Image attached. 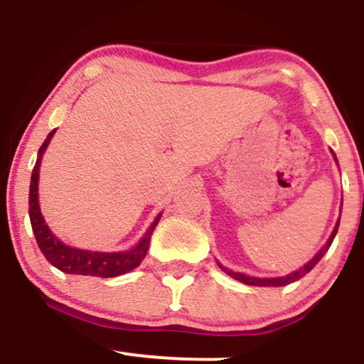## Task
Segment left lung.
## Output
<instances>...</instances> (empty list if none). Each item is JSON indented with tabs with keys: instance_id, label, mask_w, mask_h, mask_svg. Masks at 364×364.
Returning <instances> with one entry per match:
<instances>
[{
	"instance_id": "left-lung-1",
	"label": "left lung",
	"mask_w": 364,
	"mask_h": 364,
	"mask_svg": "<svg viewBox=\"0 0 364 364\" xmlns=\"http://www.w3.org/2000/svg\"><path fill=\"white\" fill-rule=\"evenodd\" d=\"M339 220H341V218H339ZM337 228H339V221H337V225H336L334 232H332V235H331V238H328L326 245H323L322 249H320L318 254L315 255V257L311 259L309 264H305V266H303L300 271L293 272V274H288V276H284V277H272V279H259V277L245 276V274H242V272L228 271V269H225L223 266H220V267L223 269L226 274H230L232 277H235V279L240 281V283H245V284H250V286H286V284H289V283H294V281H298V279H300V277H303V276L306 274V272H310L311 269L317 266L318 260L322 259L323 255H326V252L328 250V247L332 245V240H334V237H336V233H337Z\"/></svg>"
}]
</instances>
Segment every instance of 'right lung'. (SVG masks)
I'll return each mask as SVG.
<instances>
[{
  "mask_svg": "<svg viewBox=\"0 0 364 364\" xmlns=\"http://www.w3.org/2000/svg\"><path fill=\"white\" fill-rule=\"evenodd\" d=\"M55 131H50L47 139L44 141L41 148H38V156L36 161V166L32 170V181H30V196H28V215H30V225H32L33 235L38 249H41L44 257L58 267L59 271L66 272V274H81V276H95V277H115L126 274V272L132 271L143 262L146 257V252L149 247V240H151V233L155 226L160 221V216H156L155 223L149 226L146 235L143 237L134 249L127 252H115V254H105V252H92V250H80L75 247L64 245L50 233L49 226L46 225L44 218L41 215L38 209V166H41L42 155H44L47 144H49L50 138H53Z\"/></svg>",
  "mask_w": 364,
  "mask_h": 364,
  "instance_id": "add662e5",
  "label": "right lung"
}]
</instances>
